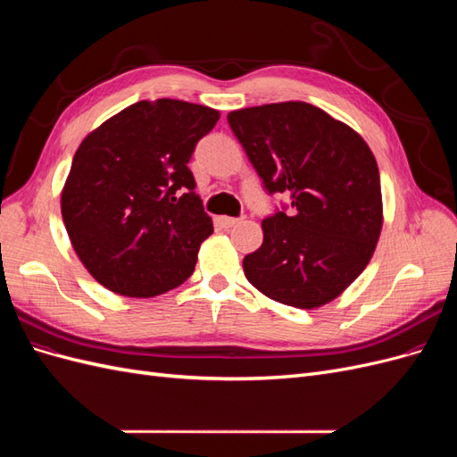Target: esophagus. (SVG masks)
<instances>
[{
	"label": "esophagus",
	"mask_w": 457,
	"mask_h": 457,
	"mask_svg": "<svg viewBox=\"0 0 457 457\" xmlns=\"http://www.w3.org/2000/svg\"><path fill=\"white\" fill-rule=\"evenodd\" d=\"M238 223H240V219H237V217H219V225L223 228H230Z\"/></svg>",
	"instance_id": "1"
}]
</instances>
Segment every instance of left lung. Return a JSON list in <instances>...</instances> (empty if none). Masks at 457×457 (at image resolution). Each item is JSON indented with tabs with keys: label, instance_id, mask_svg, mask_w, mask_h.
<instances>
[{
	"label": "left lung",
	"instance_id": "obj_1",
	"mask_svg": "<svg viewBox=\"0 0 457 457\" xmlns=\"http://www.w3.org/2000/svg\"><path fill=\"white\" fill-rule=\"evenodd\" d=\"M228 126L269 195L287 204L262 219V244L244 257L261 294L297 309L354 282L381 232V183L371 150L349 126L307 103L244 108Z\"/></svg>",
	"mask_w": 457,
	"mask_h": 457
}]
</instances>
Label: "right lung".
Wrapping results in <instances>:
<instances>
[{
    "label": "right lung",
    "mask_w": 457,
    "mask_h": 457,
    "mask_svg": "<svg viewBox=\"0 0 457 457\" xmlns=\"http://www.w3.org/2000/svg\"><path fill=\"white\" fill-rule=\"evenodd\" d=\"M213 108L141 101L89 133L62 190V219L86 269L110 292L154 297L195 272L213 232L188 170Z\"/></svg>",
    "instance_id": "1"
}]
</instances>
